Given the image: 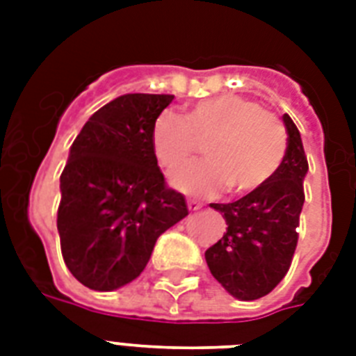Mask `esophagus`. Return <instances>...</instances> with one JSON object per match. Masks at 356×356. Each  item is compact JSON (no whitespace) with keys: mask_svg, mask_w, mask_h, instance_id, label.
I'll use <instances>...</instances> for the list:
<instances>
[{"mask_svg":"<svg viewBox=\"0 0 356 356\" xmlns=\"http://www.w3.org/2000/svg\"><path fill=\"white\" fill-rule=\"evenodd\" d=\"M201 203H197V201H194V200H188V211H192V212H195V211H200L201 209Z\"/></svg>","mask_w":356,"mask_h":356,"instance_id":"obj_1","label":"esophagus"}]
</instances>
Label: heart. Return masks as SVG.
<instances>
[{
  "mask_svg": "<svg viewBox=\"0 0 356 356\" xmlns=\"http://www.w3.org/2000/svg\"><path fill=\"white\" fill-rule=\"evenodd\" d=\"M153 151L168 172L186 164L207 142V161L175 173L173 184L186 194L214 195L231 188L236 195L262 188L286 155L282 123L260 103L240 96L207 97L186 118L162 114L151 133Z\"/></svg>",
  "mask_w": 356,
  "mask_h": 356,
  "instance_id": "heart-1",
  "label": "heart"
}]
</instances>
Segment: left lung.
I'll use <instances>...</instances> for the list:
<instances>
[{
  "mask_svg": "<svg viewBox=\"0 0 356 356\" xmlns=\"http://www.w3.org/2000/svg\"><path fill=\"white\" fill-rule=\"evenodd\" d=\"M286 155L279 172L251 194L233 203H211L222 212L227 231L205 251L209 270L233 298L253 301L273 290L290 270L298 245L299 214L309 172L296 123L284 114Z\"/></svg>",
  "mask_w": 356,
  "mask_h": 356,
  "instance_id": "obj_1",
  "label": "left lung"
}]
</instances>
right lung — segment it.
<instances>
[{
  "instance_id": "right-lung-1",
  "label": "right lung",
  "mask_w": 356,
  "mask_h": 356,
  "mask_svg": "<svg viewBox=\"0 0 356 356\" xmlns=\"http://www.w3.org/2000/svg\"><path fill=\"white\" fill-rule=\"evenodd\" d=\"M170 94H125L81 129L60 175L57 229L72 275L111 292L144 271L156 238L188 207L168 188L151 133Z\"/></svg>"
}]
</instances>
